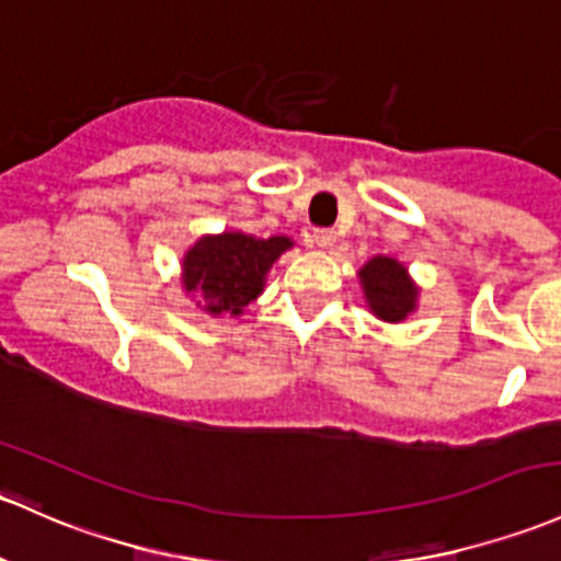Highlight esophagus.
Here are the masks:
<instances>
[{
    "label": "esophagus",
    "mask_w": 561,
    "mask_h": 561,
    "mask_svg": "<svg viewBox=\"0 0 561 561\" xmlns=\"http://www.w3.org/2000/svg\"><path fill=\"white\" fill-rule=\"evenodd\" d=\"M335 239H339V236H335L333 228H317V231L311 233V241H314L320 250H333Z\"/></svg>",
    "instance_id": "obj_1"
}]
</instances>
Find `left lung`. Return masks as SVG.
I'll return each mask as SVG.
<instances>
[{"instance_id": "obj_1", "label": "left lung", "mask_w": 561, "mask_h": 561, "mask_svg": "<svg viewBox=\"0 0 561 561\" xmlns=\"http://www.w3.org/2000/svg\"><path fill=\"white\" fill-rule=\"evenodd\" d=\"M359 274L363 296L368 309L385 322H403L420 300V287L411 282L409 268L394 257L376 255L370 257Z\"/></svg>"}]
</instances>
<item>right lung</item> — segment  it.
Listing matches in <instances>:
<instances>
[{
	"instance_id": "right-lung-1",
	"label": "right lung",
	"mask_w": 561,
	"mask_h": 561,
	"mask_svg": "<svg viewBox=\"0 0 561 561\" xmlns=\"http://www.w3.org/2000/svg\"><path fill=\"white\" fill-rule=\"evenodd\" d=\"M293 239L271 236L255 239L250 233L226 231L204 236L182 257V285L196 293L206 314L239 317L250 300L265 287V274L276 257L290 250Z\"/></svg>"
}]
</instances>
